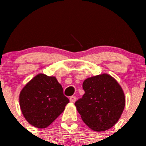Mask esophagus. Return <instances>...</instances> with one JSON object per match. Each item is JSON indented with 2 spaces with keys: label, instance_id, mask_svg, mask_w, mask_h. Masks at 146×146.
<instances>
[{
  "label": "esophagus",
  "instance_id": "esophagus-1",
  "mask_svg": "<svg viewBox=\"0 0 146 146\" xmlns=\"http://www.w3.org/2000/svg\"><path fill=\"white\" fill-rule=\"evenodd\" d=\"M69 100H70V102L74 103L76 101V97H74V96H72V97H70V99H69Z\"/></svg>",
  "mask_w": 146,
  "mask_h": 146
}]
</instances>
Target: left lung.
I'll use <instances>...</instances> for the list:
<instances>
[{"mask_svg":"<svg viewBox=\"0 0 146 146\" xmlns=\"http://www.w3.org/2000/svg\"><path fill=\"white\" fill-rule=\"evenodd\" d=\"M85 94L75 103L84 123L95 131L114 126L124 110L126 99L119 82L107 73L84 80Z\"/></svg>","mask_w":146,"mask_h":146,"instance_id":"8db88e82","label":"left lung"}]
</instances>
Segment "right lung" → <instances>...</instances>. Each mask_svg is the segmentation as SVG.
Returning a JSON list of instances; mask_svg holds the SVG:
<instances>
[{
	"label": "right lung",
	"instance_id": "add662e5",
	"mask_svg": "<svg viewBox=\"0 0 146 146\" xmlns=\"http://www.w3.org/2000/svg\"><path fill=\"white\" fill-rule=\"evenodd\" d=\"M20 107L23 116L32 126L44 129L63 111L69 100L54 76L39 73L20 91Z\"/></svg>",
	"mask_w": 146,
	"mask_h": 146
}]
</instances>
